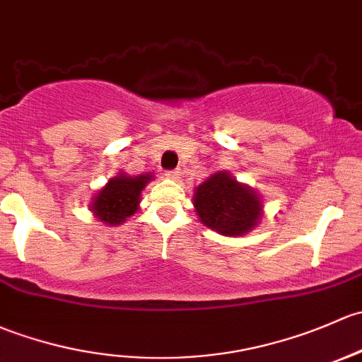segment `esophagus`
<instances>
[{"instance_id":"esophagus-1","label":"esophagus","mask_w":362,"mask_h":362,"mask_svg":"<svg viewBox=\"0 0 362 362\" xmlns=\"http://www.w3.org/2000/svg\"><path fill=\"white\" fill-rule=\"evenodd\" d=\"M165 177L166 178H171V180H177V178L180 177V171H178V170H170V171H166Z\"/></svg>"}]
</instances>
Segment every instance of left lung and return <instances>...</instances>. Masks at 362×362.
Masks as SVG:
<instances>
[{"mask_svg": "<svg viewBox=\"0 0 362 362\" xmlns=\"http://www.w3.org/2000/svg\"><path fill=\"white\" fill-rule=\"evenodd\" d=\"M199 220L222 235H245L262 218V201L253 189L239 184L229 171H218L194 194Z\"/></svg>", "mask_w": 362, "mask_h": 362, "instance_id": "8db88e82", "label": "left lung"}]
</instances>
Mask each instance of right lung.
Wrapping results in <instances>:
<instances>
[{"instance_id":"add662e5","label":"right lung","mask_w":362,"mask_h":362,"mask_svg":"<svg viewBox=\"0 0 362 362\" xmlns=\"http://www.w3.org/2000/svg\"><path fill=\"white\" fill-rule=\"evenodd\" d=\"M151 180V173L139 175V177L119 173L117 177L111 178L90 204L95 218L111 227L123 223L128 216L139 210L140 194Z\"/></svg>"}]
</instances>
